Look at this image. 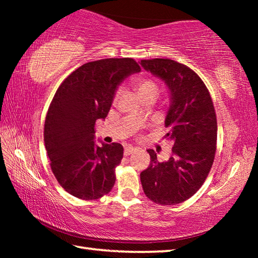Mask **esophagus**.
<instances>
[{"mask_svg": "<svg viewBox=\"0 0 258 258\" xmlns=\"http://www.w3.org/2000/svg\"><path fill=\"white\" fill-rule=\"evenodd\" d=\"M134 151H135V148H133V147H127V148H125L124 155H125L126 157H127V156H130V155H132Z\"/></svg>", "mask_w": 258, "mask_h": 258, "instance_id": "34e87169", "label": "esophagus"}]
</instances>
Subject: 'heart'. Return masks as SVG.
Returning a JSON list of instances; mask_svg holds the SVG:
<instances>
[{
    "label": "heart",
    "instance_id": "obj_1",
    "mask_svg": "<svg viewBox=\"0 0 258 258\" xmlns=\"http://www.w3.org/2000/svg\"><path fill=\"white\" fill-rule=\"evenodd\" d=\"M135 89H137L140 98H146V97H157L159 93V87L158 84L151 78H148L145 76H139L135 78L134 81ZM119 92H117L115 95V100L118 98Z\"/></svg>",
    "mask_w": 258,
    "mask_h": 258
}]
</instances>
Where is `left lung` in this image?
I'll return each mask as SVG.
<instances>
[{
    "instance_id": "obj_1",
    "label": "left lung",
    "mask_w": 258,
    "mask_h": 258,
    "mask_svg": "<svg viewBox=\"0 0 258 258\" xmlns=\"http://www.w3.org/2000/svg\"><path fill=\"white\" fill-rule=\"evenodd\" d=\"M141 66L165 82L171 94L165 126L172 156L160 163L149 149L150 165L140 174L151 202L177 205L191 198L206 180L216 152L217 121L211 94L192 69L171 59L141 60Z\"/></svg>"
}]
</instances>
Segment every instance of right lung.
<instances>
[{"label":"right lung","instance_id":"obj_1","mask_svg":"<svg viewBox=\"0 0 258 258\" xmlns=\"http://www.w3.org/2000/svg\"><path fill=\"white\" fill-rule=\"evenodd\" d=\"M140 71L132 58L91 61L56 90L45 117L44 143L56 181L74 197L99 199L115 184L123 146H95L94 125L107 117L117 86Z\"/></svg>","mask_w":258,"mask_h":258}]
</instances>
